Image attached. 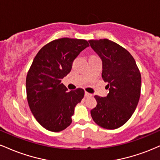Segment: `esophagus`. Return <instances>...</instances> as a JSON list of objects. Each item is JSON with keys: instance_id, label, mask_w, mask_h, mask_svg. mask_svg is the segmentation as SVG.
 Returning a JSON list of instances; mask_svg holds the SVG:
<instances>
[{"instance_id": "1", "label": "esophagus", "mask_w": 160, "mask_h": 160, "mask_svg": "<svg viewBox=\"0 0 160 160\" xmlns=\"http://www.w3.org/2000/svg\"><path fill=\"white\" fill-rule=\"evenodd\" d=\"M91 96H92V94H90V93H89V92H85V97L86 98H89V97H91Z\"/></svg>"}]
</instances>
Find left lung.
I'll return each mask as SVG.
<instances>
[{"instance_id": "obj_1", "label": "left lung", "mask_w": 160, "mask_h": 160, "mask_svg": "<svg viewBox=\"0 0 160 160\" xmlns=\"http://www.w3.org/2000/svg\"><path fill=\"white\" fill-rule=\"evenodd\" d=\"M89 43L102 59V77L109 89L106 97L95 95L97 105L91 110V116L101 127L115 129L126 123L136 109L141 94L140 71L132 56L114 42L100 39Z\"/></svg>"}]
</instances>
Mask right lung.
<instances>
[{
    "instance_id": "obj_1",
    "label": "right lung",
    "mask_w": 160,
    "mask_h": 160,
    "mask_svg": "<svg viewBox=\"0 0 160 160\" xmlns=\"http://www.w3.org/2000/svg\"><path fill=\"white\" fill-rule=\"evenodd\" d=\"M89 46L85 40L60 38L42 47L33 60L26 78L28 102L37 121L49 131L69 126L74 108L83 98V89L68 91L62 80Z\"/></svg>"
}]
</instances>
